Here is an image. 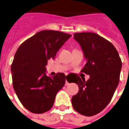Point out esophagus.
Wrapping results in <instances>:
<instances>
[{
  "label": "esophagus",
  "instance_id": "esophagus-1",
  "mask_svg": "<svg viewBox=\"0 0 129 129\" xmlns=\"http://www.w3.org/2000/svg\"><path fill=\"white\" fill-rule=\"evenodd\" d=\"M65 85L66 86H67V85H69V82H68V81H67V79H66V82H65Z\"/></svg>",
  "mask_w": 129,
  "mask_h": 129
}]
</instances>
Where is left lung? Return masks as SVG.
<instances>
[{
	"label": "left lung",
	"mask_w": 129,
	"mask_h": 129,
	"mask_svg": "<svg viewBox=\"0 0 129 129\" xmlns=\"http://www.w3.org/2000/svg\"><path fill=\"white\" fill-rule=\"evenodd\" d=\"M74 39L80 44L86 62L82 73L90 75L87 81L76 75L73 82L79 92L72 97L75 111L91 117L101 112L110 103L118 86L122 62L111 42L93 33H77Z\"/></svg>",
	"instance_id": "1"
}]
</instances>
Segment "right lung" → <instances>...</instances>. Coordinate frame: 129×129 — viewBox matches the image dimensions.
<instances>
[{
  "label": "right lung",
  "instance_id": "right-lung-1",
  "mask_svg": "<svg viewBox=\"0 0 129 129\" xmlns=\"http://www.w3.org/2000/svg\"><path fill=\"white\" fill-rule=\"evenodd\" d=\"M71 37L62 32L42 30L26 40L16 50L11 65L12 85L20 103L30 112L41 114L49 111L65 84L64 73L48 77L45 67Z\"/></svg>",
  "mask_w": 129,
  "mask_h": 129
}]
</instances>
